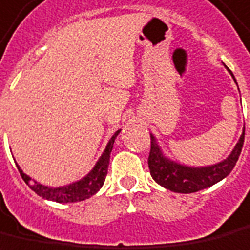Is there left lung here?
<instances>
[{
  "instance_id": "left-lung-1",
  "label": "left lung",
  "mask_w": 250,
  "mask_h": 250,
  "mask_svg": "<svg viewBox=\"0 0 250 250\" xmlns=\"http://www.w3.org/2000/svg\"><path fill=\"white\" fill-rule=\"evenodd\" d=\"M230 74L234 78L231 71ZM150 137H151V149L149 154V169L153 180L169 191L177 192V193H192L214 186L218 181L229 176V173L233 170L242 150L245 127L231 153L223 161L207 167H188L167 158L164 154L161 146L158 145L154 135L150 134Z\"/></svg>"
}]
</instances>
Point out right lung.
<instances>
[{
  "label": "right lung",
  "mask_w": 250,
  "mask_h": 250,
  "mask_svg": "<svg viewBox=\"0 0 250 250\" xmlns=\"http://www.w3.org/2000/svg\"><path fill=\"white\" fill-rule=\"evenodd\" d=\"M120 130H118L109 139V142L105 146V150L103 151L100 158L97 160L96 165L92 167V170L89 172L85 177L81 180H77L71 184L63 187H47L40 184L34 179H31L27 173L22 172V169L16 162V167L19 169V172L21 174L22 180L27 183L29 188L34 192H36L39 196L47 200H52L57 203H76V202H83L85 199H89L93 196L96 192L100 191V188L105 181V176L108 173V165H109V157L112 151L113 142L116 137L119 135Z\"/></svg>",
  "instance_id": "add662e5"
}]
</instances>
